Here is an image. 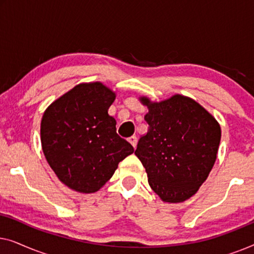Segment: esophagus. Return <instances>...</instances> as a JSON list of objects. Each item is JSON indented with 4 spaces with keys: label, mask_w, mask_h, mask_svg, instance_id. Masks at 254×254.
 I'll return each instance as SVG.
<instances>
[{
    "label": "esophagus",
    "mask_w": 254,
    "mask_h": 254,
    "mask_svg": "<svg viewBox=\"0 0 254 254\" xmlns=\"http://www.w3.org/2000/svg\"><path fill=\"white\" fill-rule=\"evenodd\" d=\"M128 142H129V143L135 148V147H136V144H137V137L136 136H130L129 138H128Z\"/></svg>",
    "instance_id": "1"
}]
</instances>
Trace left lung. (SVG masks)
Instances as JSON below:
<instances>
[{"label": "left lung", "mask_w": 254, "mask_h": 254, "mask_svg": "<svg viewBox=\"0 0 254 254\" xmlns=\"http://www.w3.org/2000/svg\"><path fill=\"white\" fill-rule=\"evenodd\" d=\"M148 107L147 134L138 140L135 155L148 183L162 201L183 202L206 182L217 157L221 126L190 97L175 95L162 102L140 97Z\"/></svg>", "instance_id": "left-lung-1"}]
</instances>
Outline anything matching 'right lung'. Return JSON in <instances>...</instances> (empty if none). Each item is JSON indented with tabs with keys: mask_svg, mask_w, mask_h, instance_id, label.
<instances>
[{
	"mask_svg": "<svg viewBox=\"0 0 254 254\" xmlns=\"http://www.w3.org/2000/svg\"><path fill=\"white\" fill-rule=\"evenodd\" d=\"M116 92L100 82L81 83L45 110L40 140L45 157L61 183L95 193L111 179L134 148L117 134L109 114Z\"/></svg>",
	"mask_w": 254,
	"mask_h": 254,
	"instance_id": "right-lung-1",
	"label": "right lung"
}]
</instances>
